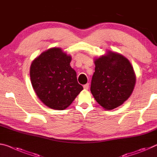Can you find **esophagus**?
<instances>
[{
	"mask_svg": "<svg viewBox=\"0 0 157 157\" xmlns=\"http://www.w3.org/2000/svg\"><path fill=\"white\" fill-rule=\"evenodd\" d=\"M83 88H84L85 90H88V88H89V83H87V84H86V85H84V86H83Z\"/></svg>",
	"mask_w": 157,
	"mask_h": 157,
	"instance_id": "34e87169",
	"label": "esophagus"
}]
</instances>
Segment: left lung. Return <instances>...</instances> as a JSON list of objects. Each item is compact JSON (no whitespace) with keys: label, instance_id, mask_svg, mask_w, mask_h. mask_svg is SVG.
I'll return each mask as SVG.
<instances>
[{"label":"left lung","instance_id":"left-lung-1","mask_svg":"<svg viewBox=\"0 0 157 157\" xmlns=\"http://www.w3.org/2000/svg\"><path fill=\"white\" fill-rule=\"evenodd\" d=\"M94 65L90 87L92 95L105 109L120 106L131 96L136 84L130 62L121 54L108 51L94 60Z\"/></svg>","mask_w":157,"mask_h":157}]
</instances>
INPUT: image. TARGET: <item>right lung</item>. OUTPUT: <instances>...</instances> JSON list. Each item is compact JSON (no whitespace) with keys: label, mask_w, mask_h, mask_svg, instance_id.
<instances>
[{"label":"right lung","mask_w":157,"mask_h":157,"mask_svg":"<svg viewBox=\"0 0 157 157\" xmlns=\"http://www.w3.org/2000/svg\"><path fill=\"white\" fill-rule=\"evenodd\" d=\"M71 58L60 48H51L36 58L30 65L33 88L42 102L48 108L64 110L83 90L71 67Z\"/></svg>","instance_id":"add662e5"}]
</instances>
